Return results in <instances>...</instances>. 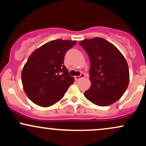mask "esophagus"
<instances>
[{
    "instance_id": "obj_1",
    "label": "esophagus",
    "mask_w": 146,
    "mask_h": 146,
    "mask_svg": "<svg viewBox=\"0 0 146 146\" xmlns=\"http://www.w3.org/2000/svg\"><path fill=\"white\" fill-rule=\"evenodd\" d=\"M84 77H85V74H84V73H81V75H80V76H75V80H79L80 79L84 78Z\"/></svg>"
}]
</instances>
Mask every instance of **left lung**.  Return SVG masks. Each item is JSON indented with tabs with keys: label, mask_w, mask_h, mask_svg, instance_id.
Instances as JSON below:
<instances>
[{
	"label": "left lung",
	"mask_w": 146,
	"mask_h": 146,
	"mask_svg": "<svg viewBox=\"0 0 146 146\" xmlns=\"http://www.w3.org/2000/svg\"><path fill=\"white\" fill-rule=\"evenodd\" d=\"M90 58L91 86L84 95L100 106L115 103L128 88L130 75L128 63L115 45L102 38L80 42Z\"/></svg>",
	"instance_id": "1"
}]
</instances>
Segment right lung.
<instances>
[{"label": "right lung", "mask_w": 146, "mask_h": 146, "mask_svg": "<svg viewBox=\"0 0 146 146\" xmlns=\"http://www.w3.org/2000/svg\"><path fill=\"white\" fill-rule=\"evenodd\" d=\"M76 43L55 40L38 48L29 57L21 78L23 89L33 103L42 107L55 104L74 82V78L64 65V57Z\"/></svg>", "instance_id": "add662e5"}]
</instances>
